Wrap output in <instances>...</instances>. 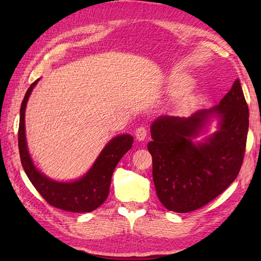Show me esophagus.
Masks as SVG:
<instances>
[{
    "label": "esophagus",
    "instance_id": "34e87169",
    "mask_svg": "<svg viewBox=\"0 0 261 261\" xmlns=\"http://www.w3.org/2000/svg\"><path fill=\"white\" fill-rule=\"evenodd\" d=\"M146 137H147V129H146V127H143V126L138 127V129L136 130V139L138 141H143L146 139Z\"/></svg>",
    "mask_w": 261,
    "mask_h": 261
}]
</instances>
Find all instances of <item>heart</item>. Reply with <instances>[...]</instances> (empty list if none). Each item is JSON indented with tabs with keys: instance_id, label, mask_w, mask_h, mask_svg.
<instances>
[{
	"instance_id": "b5f03b06",
	"label": "heart",
	"mask_w": 261,
	"mask_h": 261,
	"mask_svg": "<svg viewBox=\"0 0 261 261\" xmlns=\"http://www.w3.org/2000/svg\"><path fill=\"white\" fill-rule=\"evenodd\" d=\"M193 87V82L192 80L188 79V77H179L177 79L174 84H173V93L175 95H182V94H186L188 91ZM197 103V98L194 96H188L186 98L182 99L179 104V109L180 111H187L192 109L194 105Z\"/></svg>"
}]
</instances>
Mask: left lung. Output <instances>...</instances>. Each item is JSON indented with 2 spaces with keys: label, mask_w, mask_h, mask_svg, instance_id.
<instances>
[{
  "label": "left lung",
  "mask_w": 261,
  "mask_h": 261,
  "mask_svg": "<svg viewBox=\"0 0 261 261\" xmlns=\"http://www.w3.org/2000/svg\"><path fill=\"white\" fill-rule=\"evenodd\" d=\"M218 130L202 142L210 121ZM249 110L240 81L236 80L220 103L188 118L162 115L151 126L152 177L157 196L176 213L204 206L234 181L245 157Z\"/></svg>",
  "instance_id": "1"
}]
</instances>
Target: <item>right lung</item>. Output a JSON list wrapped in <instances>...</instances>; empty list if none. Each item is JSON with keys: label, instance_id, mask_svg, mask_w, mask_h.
<instances>
[{"label": "right lung", "instance_id": "1", "mask_svg": "<svg viewBox=\"0 0 261 261\" xmlns=\"http://www.w3.org/2000/svg\"><path fill=\"white\" fill-rule=\"evenodd\" d=\"M38 79L28 88L20 109L19 152L22 167L39 194L53 206L75 213L92 212L109 196L111 178L120 159L130 150L134 137L120 135L112 138L85 175L73 181H58L49 178L32 162L25 138V108Z\"/></svg>", "mask_w": 261, "mask_h": 261}]
</instances>
